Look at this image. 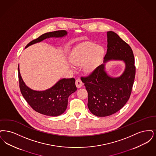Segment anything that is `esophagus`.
<instances>
[{
    "instance_id": "1",
    "label": "esophagus",
    "mask_w": 156,
    "mask_h": 156,
    "mask_svg": "<svg viewBox=\"0 0 156 156\" xmlns=\"http://www.w3.org/2000/svg\"><path fill=\"white\" fill-rule=\"evenodd\" d=\"M75 84H76V87H77V88H80V87H81L83 86V82H82L81 80L79 79H77V80H76Z\"/></svg>"
}]
</instances>
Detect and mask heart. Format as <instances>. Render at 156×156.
Returning a JSON list of instances; mask_svg holds the SVG:
<instances>
[{
  "mask_svg": "<svg viewBox=\"0 0 156 156\" xmlns=\"http://www.w3.org/2000/svg\"><path fill=\"white\" fill-rule=\"evenodd\" d=\"M104 54L105 49L101 46L86 42L75 49L70 56V61L76 66L84 65V72L90 74L100 65Z\"/></svg>",
  "mask_w": 156,
  "mask_h": 156,
  "instance_id": "b5f03b06",
  "label": "heart"
}]
</instances>
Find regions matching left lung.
Returning <instances> with one entry per match:
<instances>
[{
	"instance_id": "obj_1",
	"label": "left lung",
	"mask_w": 156,
	"mask_h": 156,
	"mask_svg": "<svg viewBox=\"0 0 156 156\" xmlns=\"http://www.w3.org/2000/svg\"><path fill=\"white\" fill-rule=\"evenodd\" d=\"M108 44L104 62L81 81L88 92V108L97 116L112 115L129 100L135 77L133 51L129 45L113 31L107 32ZM122 61L125 69L118 77L109 75L105 65L109 61Z\"/></svg>"
}]
</instances>
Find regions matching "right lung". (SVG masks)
<instances>
[{"label": "right lung", "mask_w": 156, "mask_h": 156, "mask_svg": "<svg viewBox=\"0 0 156 156\" xmlns=\"http://www.w3.org/2000/svg\"><path fill=\"white\" fill-rule=\"evenodd\" d=\"M67 35L68 33L65 30L47 33L31 41L25 48L45 39L61 38ZM18 72L21 93L34 110L41 114L52 116H59L66 111L69 96L77 90L74 78L62 79L51 88L43 91H37L28 87L23 81L20 72L19 65Z\"/></svg>", "instance_id": "obj_1"}]
</instances>
